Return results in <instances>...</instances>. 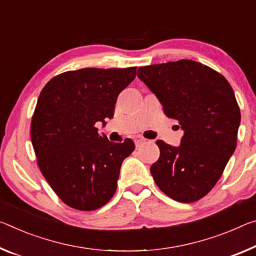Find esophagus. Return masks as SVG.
<instances>
[{"mask_svg": "<svg viewBox=\"0 0 256 256\" xmlns=\"http://www.w3.org/2000/svg\"><path fill=\"white\" fill-rule=\"evenodd\" d=\"M144 142H146L144 138L140 136H136L134 138V144H136V147H139V146H141V144H144Z\"/></svg>", "mask_w": 256, "mask_h": 256, "instance_id": "esophagus-1", "label": "esophagus"}]
</instances>
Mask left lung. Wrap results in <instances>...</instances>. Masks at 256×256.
Returning a JSON list of instances; mask_svg holds the SVG:
<instances>
[{"label": "left lung", "instance_id": "obj_1", "mask_svg": "<svg viewBox=\"0 0 256 256\" xmlns=\"http://www.w3.org/2000/svg\"><path fill=\"white\" fill-rule=\"evenodd\" d=\"M138 77L184 131L179 147L156 142L160 155L150 168L154 180L174 200H200L236 149L240 110L232 88L220 72L186 59L140 67Z\"/></svg>", "mask_w": 256, "mask_h": 256}]
</instances>
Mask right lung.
<instances>
[{"mask_svg":"<svg viewBox=\"0 0 256 256\" xmlns=\"http://www.w3.org/2000/svg\"><path fill=\"white\" fill-rule=\"evenodd\" d=\"M136 67L83 68L54 76L40 91L30 138L38 165L64 204L94 210L110 200L123 160L136 146L112 142L96 124L112 118L120 93Z\"/></svg>","mask_w":256,"mask_h":256,"instance_id":"1","label":"right lung"}]
</instances>
